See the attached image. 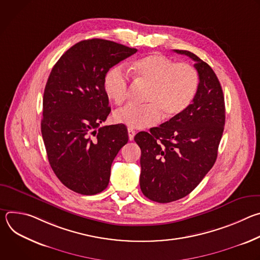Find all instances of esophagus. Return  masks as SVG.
Returning a JSON list of instances; mask_svg holds the SVG:
<instances>
[{
    "instance_id": "obj_1",
    "label": "esophagus",
    "mask_w": 260,
    "mask_h": 260,
    "mask_svg": "<svg viewBox=\"0 0 260 260\" xmlns=\"http://www.w3.org/2000/svg\"><path fill=\"white\" fill-rule=\"evenodd\" d=\"M127 134H128V139L129 141H133L134 140V137L136 135V132L133 129V128H128L127 129Z\"/></svg>"
}]
</instances>
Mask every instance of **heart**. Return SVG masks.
Returning <instances> with one entry per match:
<instances>
[{
  "label": "heart",
  "mask_w": 260,
  "mask_h": 260,
  "mask_svg": "<svg viewBox=\"0 0 260 260\" xmlns=\"http://www.w3.org/2000/svg\"><path fill=\"white\" fill-rule=\"evenodd\" d=\"M134 79L149 86L146 105L128 104L116 110L113 118L129 128L142 129L157 123L161 115L174 118L192 103L199 88L197 70L188 63H178L161 54H150L136 60L132 66ZM108 98L121 105L128 95L129 77L122 67L111 69L104 79Z\"/></svg>",
  "instance_id": "heart-1"
}]
</instances>
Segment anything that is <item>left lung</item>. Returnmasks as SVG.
<instances>
[{
  "mask_svg": "<svg viewBox=\"0 0 260 260\" xmlns=\"http://www.w3.org/2000/svg\"><path fill=\"white\" fill-rule=\"evenodd\" d=\"M194 60L198 92L189 107L158 127L140 132V187L157 203H171L189 194L214 166L225 124L224 96L212 68L194 53L174 50Z\"/></svg>",
  "mask_w": 260,
  "mask_h": 260,
  "instance_id": "1",
  "label": "left lung"
}]
</instances>
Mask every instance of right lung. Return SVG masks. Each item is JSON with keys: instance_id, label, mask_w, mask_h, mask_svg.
Returning a JSON list of instances; mask_svg holds the SVG:
<instances>
[{"instance_id": "add662e5", "label": "right lung", "mask_w": 260, "mask_h": 260, "mask_svg": "<svg viewBox=\"0 0 260 260\" xmlns=\"http://www.w3.org/2000/svg\"><path fill=\"white\" fill-rule=\"evenodd\" d=\"M136 52L113 41L84 40L67 50L51 70L41 133L51 169L77 193L92 196L106 189L111 166L128 141L125 125L100 124L111 112L105 76Z\"/></svg>"}]
</instances>
